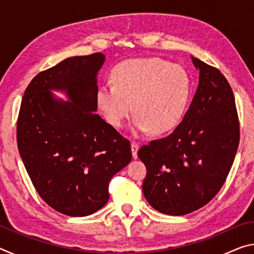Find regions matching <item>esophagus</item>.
<instances>
[{"label": "esophagus", "instance_id": "34e87169", "mask_svg": "<svg viewBox=\"0 0 254 254\" xmlns=\"http://www.w3.org/2000/svg\"><path fill=\"white\" fill-rule=\"evenodd\" d=\"M131 150H132V157L136 159L137 158V150H139V143L133 141V142L131 143Z\"/></svg>", "mask_w": 254, "mask_h": 254}]
</instances>
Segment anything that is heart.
Wrapping results in <instances>:
<instances>
[{
    "label": "heart",
    "mask_w": 254,
    "mask_h": 254,
    "mask_svg": "<svg viewBox=\"0 0 254 254\" xmlns=\"http://www.w3.org/2000/svg\"><path fill=\"white\" fill-rule=\"evenodd\" d=\"M112 80L113 85H103L97 91V105L118 128L134 112L137 133L170 131L182 120L190 95L187 70L160 58L120 64L112 72Z\"/></svg>",
    "instance_id": "1"
}]
</instances>
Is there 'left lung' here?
Returning <instances> with one entry per match:
<instances>
[{
	"label": "left lung",
	"instance_id": "left-lung-1",
	"mask_svg": "<svg viewBox=\"0 0 254 254\" xmlns=\"http://www.w3.org/2000/svg\"><path fill=\"white\" fill-rule=\"evenodd\" d=\"M198 87L182 123L137 151L147 167L145 199L160 213L180 216L212 200L225 183L240 142L235 98L222 72L198 58Z\"/></svg>",
	"mask_w": 254,
	"mask_h": 254
}]
</instances>
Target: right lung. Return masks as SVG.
<instances>
[{"label":"right lung","instance_id":"add662e5","mask_svg":"<svg viewBox=\"0 0 254 254\" xmlns=\"http://www.w3.org/2000/svg\"><path fill=\"white\" fill-rule=\"evenodd\" d=\"M105 56L63 60L30 81L21 102L16 141L38 194L68 216H87L109 200L111 178L132 159L130 141L97 110V81ZM65 90L71 102L57 100Z\"/></svg>","mask_w":254,"mask_h":254}]
</instances>
